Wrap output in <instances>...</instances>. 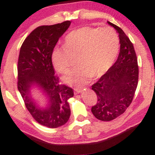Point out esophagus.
<instances>
[{
	"instance_id": "obj_1",
	"label": "esophagus",
	"mask_w": 155,
	"mask_h": 155,
	"mask_svg": "<svg viewBox=\"0 0 155 155\" xmlns=\"http://www.w3.org/2000/svg\"><path fill=\"white\" fill-rule=\"evenodd\" d=\"M81 91H82V89H81V88H76L75 89V92H76V93H80Z\"/></svg>"
}]
</instances>
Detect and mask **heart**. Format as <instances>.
I'll use <instances>...</instances> for the list:
<instances>
[{"label": "heart", "instance_id": "1", "mask_svg": "<svg viewBox=\"0 0 155 155\" xmlns=\"http://www.w3.org/2000/svg\"><path fill=\"white\" fill-rule=\"evenodd\" d=\"M120 50V38L111 27L84 26L69 33L65 46L53 50L51 60L58 71L65 73L78 57L79 65L63 77L65 83L80 86L92 76L99 77L109 70Z\"/></svg>", "mask_w": 155, "mask_h": 155}]
</instances>
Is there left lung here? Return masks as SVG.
<instances>
[{
  "label": "left lung",
  "instance_id": "left-lung-1",
  "mask_svg": "<svg viewBox=\"0 0 155 155\" xmlns=\"http://www.w3.org/2000/svg\"><path fill=\"white\" fill-rule=\"evenodd\" d=\"M108 23L119 33L120 54L109 70L92 86L97 101L91 111L97 120L105 122L114 120L126 111L138 81V61L132 42L120 27Z\"/></svg>",
  "mask_w": 155,
  "mask_h": 155
}]
</instances>
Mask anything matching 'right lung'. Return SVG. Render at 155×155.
<instances>
[{"label":"right lung","instance_id":"add662e5","mask_svg":"<svg viewBox=\"0 0 155 155\" xmlns=\"http://www.w3.org/2000/svg\"><path fill=\"white\" fill-rule=\"evenodd\" d=\"M71 23L65 21L38 27L25 38L19 51L17 87L32 117L39 124L49 128L65 124L71 115L68 100L74 96V91L71 87L60 84L51 62L53 49ZM34 86L45 96V107H40L31 97V89Z\"/></svg>","mask_w":155,"mask_h":155}]
</instances>
